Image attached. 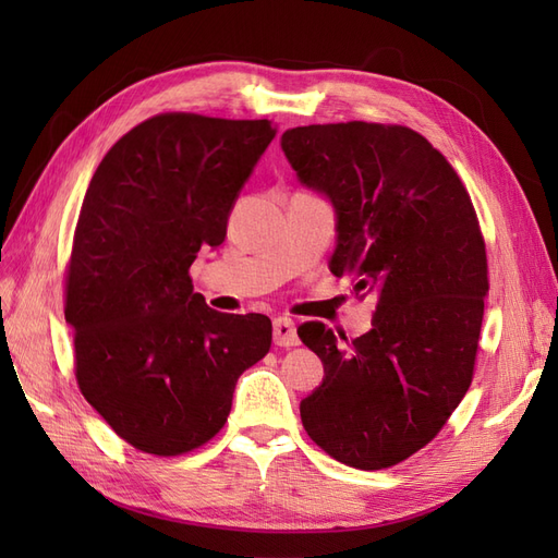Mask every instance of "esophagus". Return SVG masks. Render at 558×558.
Here are the masks:
<instances>
[{"label": "esophagus", "instance_id": "34e87169", "mask_svg": "<svg viewBox=\"0 0 558 558\" xmlns=\"http://www.w3.org/2000/svg\"><path fill=\"white\" fill-rule=\"evenodd\" d=\"M298 340V332H295V324L291 318L286 316H277L275 318V344L277 347H295Z\"/></svg>", "mask_w": 558, "mask_h": 558}]
</instances>
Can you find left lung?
Returning <instances> with one entry per match:
<instances>
[{"instance_id": "1", "label": "left lung", "mask_w": 558, "mask_h": 558, "mask_svg": "<svg viewBox=\"0 0 558 558\" xmlns=\"http://www.w3.org/2000/svg\"><path fill=\"white\" fill-rule=\"evenodd\" d=\"M300 181L337 211L335 277L373 293V330L347 340L298 328L324 363L302 426L335 461L391 468L424 449L475 375L488 265L477 211L449 160L418 132L384 123L286 130Z\"/></svg>"}]
</instances>
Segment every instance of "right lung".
<instances>
[{"label":"right lung","instance_id":"add662e5","mask_svg":"<svg viewBox=\"0 0 558 558\" xmlns=\"http://www.w3.org/2000/svg\"><path fill=\"white\" fill-rule=\"evenodd\" d=\"M272 121L167 111L123 134L83 197L64 269L74 375L113 433L181 456L226 426L234 384L272 344L263 314H223L193 293L202 246L226 240Z\"/></svg>","mask_w":558,"mask_h":558}]
</instances>
